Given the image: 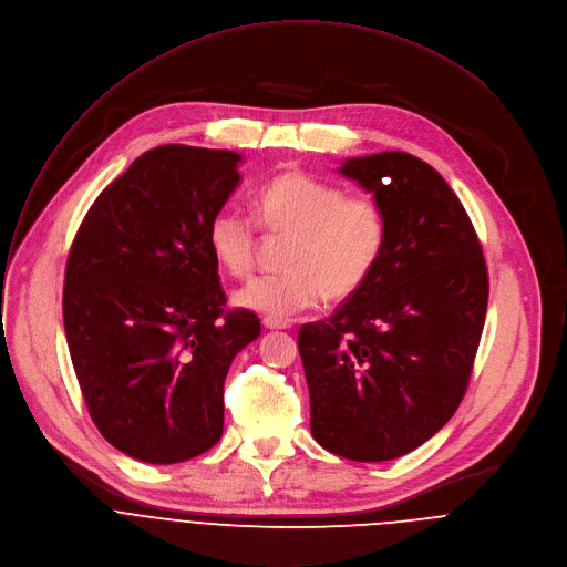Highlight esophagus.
<instances>
[{"mask_svg":"<svg viewBox=\"0 0 567 567\" xmlns=\"http://www.w3.org/2000/svg\"><path fill=\"white\" fill-rule=\"evenodd\" d=\"M264 327L270 329V331H288V329H292L290 322L277 320V318H264Z\"/></svg>","mask_w":567,"mask_h":567,"instance_id":"esophagus-1","label":"esophagus"}]
</instances>
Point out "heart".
<instances>
[{"label": "heart", "instance_id": "1", "mask_svg": "<svg viewBox=\"0 0 567 567\" xmlns=\"http://www.w3.org/2000/svg\"><path fill=\"white\" fill-rule=\"evenodd\" d=\"M259 225L292 236L284 268L243 286L234 301L268 318H290L324 297L340 301L358 292L379 266L388 236L381 205L349 196L340 184L288 171L264 184L255 196ZM207 245L231 277H247L257 259V227L236 209H220L207 225Z\"/></svg>", "mask_w": 567, "mask_h": 567}]
</instances>
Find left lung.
Returning a JSON list of instances; mask_svg holds the SVG:
<instances>
[{
  "mask_svg": "<svg viewBox=\"0 0 567 567\" xmlns=\"http://www.w3.org/2000/svg\"><path fill=\"white\" fill-rule=\"evenodd\" d=\"M388 220L367 284L297 347L310 432L333 455L388 462L412 453L460 408L486 318L482 245L449 182L401 151L349 157Z\"/></svg>",
  "mask_w": 567,
  "mask_h": 567,
  "instance_id": "obj_1",
  "label": "left lung"
}]
</instances>
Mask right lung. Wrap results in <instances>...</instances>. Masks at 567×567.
Listing matches in <instances>:
<instances>
[{
  "instance_id": "right-lung-1",
  "label": "right lung",
  "mask_w": 567,
  "mask_h": 567,
  "mask_svg": "<svg viewBox=\"0 0 567 567\" xmlns=\"http://www.w3.org/2000/svg\"><path fill=\"white\" fill-rule=\"evenodd\" d=\"M234 151L168 144L137 157L90 207L68 259L62 320L92 421L146 464L223 436L231 360L261 336L223 310L207 225L240 182Z\"/></svg>"
}]
</instances>
